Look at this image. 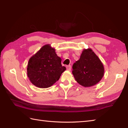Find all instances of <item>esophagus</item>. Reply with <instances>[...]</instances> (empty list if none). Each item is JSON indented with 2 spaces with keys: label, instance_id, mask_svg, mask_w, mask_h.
Listing matches in <instances>:
<instances>
[{
  "label": "esophagus",
  "instance_id": "obj_1",
  "mask_svg": "<svg viewBox=\"0 0 128 128\" xmlns=\"http://www.w3.org/2000/svg\"><path fill=\"white\" fill-rule=\"evenodd\" d=\"M66 69L68 70H69V71H70V70H71V66H70V65H69V66H67Z\"/></svg>",
  "mask_w": 128,
  "mask_h": 128
}]
</instances>
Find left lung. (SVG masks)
Masks as SVG:
<instances>
[{
	"instance_id": "1",
	"label": "left lung",
	"mask_w": 128,
	"mask_h": 128,
	"mask_svg": "<svg viewBox=\"0 0 128 128\" xmlns=\"http://www.w3.org/2000/svg\"><path fill=\"white\" fill-rule=\"evenodd\" d=\"M104 72L102 62L91 48L84 49L80 59L72 66V73L75 80L85 88L99 82Z\"/></svg>"
}]
</instances>
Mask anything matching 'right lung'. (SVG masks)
I'll return each instance as SVG.
<instances>
[{"instance_id": "obj_1", "label": "right lung", "mask_w": 128, "mask_h": 128, "mask_svg": "<svg viewBox=\"0 0 128 128\" xmlns=\"http://www.w3.org/2000/svg\"><path fill=\"white\" fill-rule=\"evenodd\" d=\"M61 62L55 49L50 44L43 46L29 59L27 72L31 82L39 88L52 86L66 70Z\"/></svg>"}]
</instances>
